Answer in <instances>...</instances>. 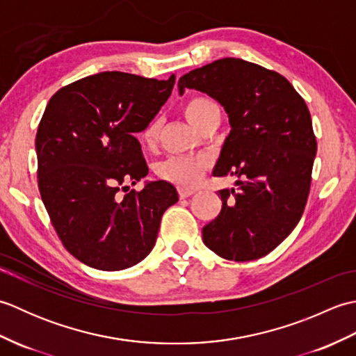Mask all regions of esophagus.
<instances>
[{
    "mask_svg": "<svg viewBox=\"0 0 356 356\" xmlns=\"http://www.w3.org/2000/svg\"><path fill=\"white\" fill-rule=\"evenodd\" d=\"M193 194H194L193 190H188V188H179L180 199H188V197H191Z\"/></svg>",
    "mask_w": 356,
    "mask_h": 356,
    "instance_id": "1",
    "label": "esophagus"
}]
</instances>
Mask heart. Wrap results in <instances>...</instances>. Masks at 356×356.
I'll list each match as a JSON object with an SVG mask.
<instances>
[{
	"instance_id": "b5f03b06",
	"label": "heart",
	"mask_w": 356,
	"mask_h": 356,
	"mask_svg": "<svg viewBox=\"0 0 356 356\" xmlns=\"http://www.w3.org/2000/svg\"><path fill=\"white\" fill-rule=\"evenodd\" d=\"M217 110L216 104L207 96H193L184 107L186 119L195 127L200 128L205 119ZM161 136V122L151 120L142 131V142L147 147H154ZM209 161L202 156H172L161 162L157 166V174L165 180L184 188H193L199 184L203 174L208 170Z\"/></svg>"
}]
</instances>
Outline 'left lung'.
<instances>
[{"label":"left lung","mask_w":356,"mask_h":356,"mask_svg":"<svg viewBox=\"0 0 356 356\" xmlns=\"http://www.w3.org/2000/svg\"><path fill=\"white\" fill-rule=\"evenodd\" d=\"M223 105L231 131L213 174L237 177L220 190L222 211L203 226L211 251L234 261L268 255L300 222L311 190L316 139L307 105L282 74L223 58L179 79Z\"/></svg>","instance_id":"1"}]
</instances>
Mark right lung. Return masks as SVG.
<instances>
[{
  "mask_svg": "<svg viewBox=\"0 0 356 356\" xmlns=\"http://www.w3.org/2000/svg\"><path fill=\"white\" fill-rule=\"evenodd\" d=\"M174 81L102 72L58 90L45 107L35 140L38 186L64 248L90 268L122 270L145 259L166 208L179 200L165 180L120 195L148 174L136 133Z\"/></svg>",
  "mask_w": 356,
  "mask_h": 356,
  "instance_id": "1",
  "label": "right lung"
}]
</instances>
